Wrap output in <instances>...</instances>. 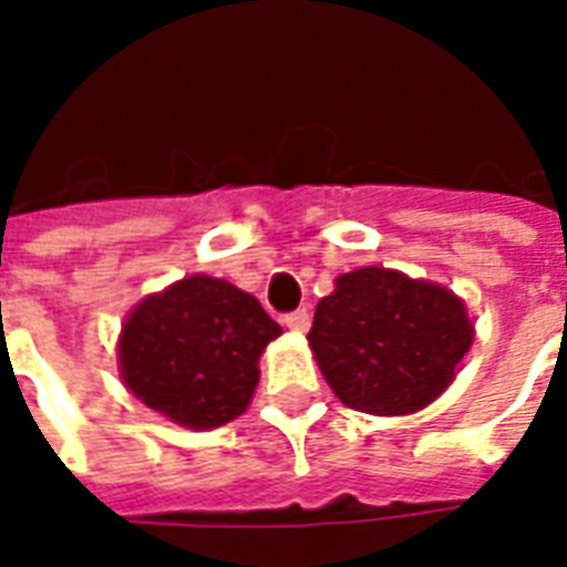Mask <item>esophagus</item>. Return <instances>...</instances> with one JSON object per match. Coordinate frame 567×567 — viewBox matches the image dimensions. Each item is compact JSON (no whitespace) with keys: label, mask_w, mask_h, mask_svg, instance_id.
<instances>
[{"label":"esophagus","mask_w":567,"mask_h":567,"mask_svg":"<svg viewBox=\"0 0 567 567\" xmlns=\"http://www.w3.org/2000/svg\"><path fill=\"white\" fill-rule=\"evenodd\" d=\"M285 327L291 332H306L312 327V315L306 312V309H297V312L285 315Z\"/></svg>","instance_id":"esophagus-1"}]
</instances>
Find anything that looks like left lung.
<instances>
[{"label":"left lung","mask_w":567,"mask_h":567,"mask_svg":"<svg viewBox=\"0 0 567 567\" xmlns=\"http://www.w3.org/2000/svg\"><path fill=\"white\" fill-rule=\"evenodd\" d=\"M306 339L344 408L410 416L452 386L475 323L446 285L360 267L336 276Z\"/></svg>","instance_id":"obj_1"}]
</instances>
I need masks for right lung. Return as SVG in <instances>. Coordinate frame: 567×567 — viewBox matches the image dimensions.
<instances>
[{
    "instance_id": "add662e5",
    "label": "right lung",
    "mask_w": 567,
    "mask_h": 567,
    "mask_svg": "<svg viewBox=\"0 0 567 567\" xmlns=\"http://www.w3.org/2000/svg\"><path fill=\"white\" fill-rule=\"evenodd\" d=\"M282 327L252 293L193 274L142 297L121 323L124 386L168 422L210 431L244 416Z\"/></svg>"
}]
</instances>
